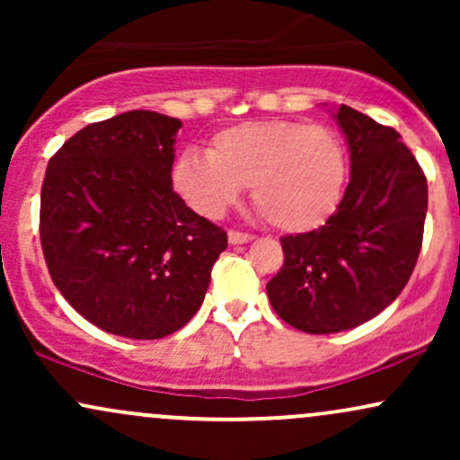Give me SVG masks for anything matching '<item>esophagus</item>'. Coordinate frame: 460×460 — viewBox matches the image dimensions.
Masks as SVG:
<instances>
[{
	"label": "esophagus",
	"instance_id": "1",
	"mask_svg": "<svg viewBox=\"0 0 460 460\" xmlns=\"http://www.w3.org/2000/svg\"><path fill=\"white\" fill-rule=\"evenodd\" d=\"M252 234H244V231H229V242L231 244H246L252 240Z\"/></svg>",
	"mask_w": 460,
	"mask_h": 460
}]
</instances>
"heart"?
<instances>
[{"label": "heart", "mask_w": 460, "mask_h": 460, "mask_svg": "<svg viewBox=\"0 0 460 460\" xmlns=\"http://www.w3.org/2000/svg\"><path fill=\"white\" fill-rule=\"evenodd\" d=\"M348 151L329 125L248 120L216 131L209 151L188 149L172 188L194 212L216 218L251 186L252 205L288 234H309L335 216L348 186Z\"/></svg>", "instance_id": "obj_1"}]
</instances>
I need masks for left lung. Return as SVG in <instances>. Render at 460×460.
Here are the masks:
<instances>
[{
	"instance_id": "left-lung-1",
	"label": "left lung",
	"mask_w": 460,
	"mask_h": 460,
	"mask_svg": "<svg viewBox=\"0 0 460 460\" xmlns=\"http://www.w3.org/2000/svg\"><path fill=\"white\" fill-rule=\"evenodd\" d=\"M350 181L335 216L281 237L283 268L268 281L279 318L326 335L355 329L394 303L420 257L429 209L424 171L394 128L340 105Z\"/></svg>"
}]
</instances>
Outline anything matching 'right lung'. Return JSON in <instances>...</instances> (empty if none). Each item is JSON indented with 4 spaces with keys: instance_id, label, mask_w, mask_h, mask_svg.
Wrapping results in <instances>:
<instances>
[{
    "instance_id": "obj_1",
    "label": "right lung",
    "mask_w": 460,
    "mask_h": 460,
    "mask_svg": "<svg viewBox=\"0 0 460 460\" xmlns=\"http://www.w3.org/2000/svg\"><path fill=\"white\" fill-rule=\"evenodd\" d=\"M181 120L149 110L79 129L47 164L40 246L56 288L105 332L160 340L208 292L226 234L172 190Z\"/></svg>"
}]
</instances>
